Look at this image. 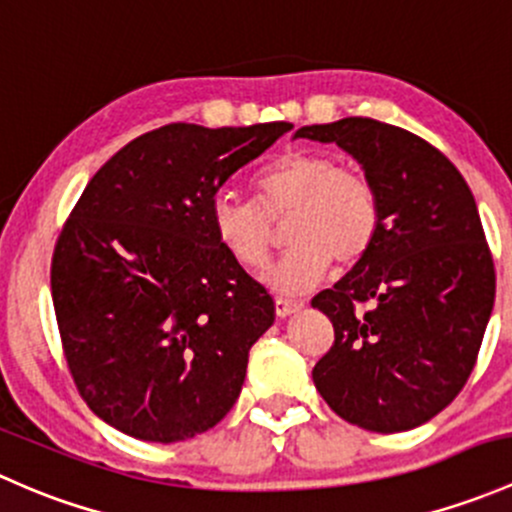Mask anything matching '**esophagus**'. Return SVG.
Wrapping results in <instances>:
<instances>
[{
    "instance_id": "obj_1",
    "label": "esophagus",
    "mask_w": 512,
    "mask_h": 512,
    "mask_svg": "<svg viewBox=\"0 0 512 512\" xmlns=\"http://www.w3.org/2000/svg\"><path fill=\"white\" fill-rule=\"evenodd\" d=\"M303 308V303L300 300H293V298H276V315L278 318H288V315L295 313V310Z\"/></svg>"
}]
</instances>
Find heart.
<instances>
[{
  "mask_svg": "<svg viewBox=\"0 0 512 512\" xmlns=\"http://www.w3.org/2000/svg\"><path fill=\"white\" fill-rule=\"evenodd\" d=\"M286 251L266 271L281 293H303L333 268L355 266L382 229V202L365 172L320 152H288L256 177V202L221 192L212 202V229L224 251L246 271L266 266L276 227L286 224Z\"/></svg>",
  "mask_w": 512,
  "mask_h": 512,
  "instance_id": "obj_1",
  "label": "heart"
}]
</instances>
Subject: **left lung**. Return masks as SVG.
Masks as SVG:
<instances>
[{
    "mask_svg": "<svg viewBox=\"0 0 512 512\" xmlns=\"http://www.w3.org/2000/svg\"><path fill=\"white\" fill-rule=\"evenodd\" d=\"M295 138L350 152L382 202L370 254L313 298L335 328L315 389L362 429H414L468 382L491 318L495 268L476 199L449 157L409 130L342 118Z\"/></svg>",
    "mask_w": 512,
    "mask_h": 512,
    "instance_id": "8db88e82",
    "label": "left lung"
}]
</instances>
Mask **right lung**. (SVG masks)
Here are the masks:
<instances>
[{
  "label": "right lung",
  "instance_id": "1",
  "mask_svg": "<svg viewBox=\"0 0 512 512\" xmlns=\"http://www.w3.org/2000/svg\"><path fill=\"white\" fill-rule=\"evenodd\" d=\"M291 128L162 125L83 189L51 258V298L73 384L105 424L172 444L234 407L276 305L217 241L212 202Z\"/></svg>",
  "mask_w": 512,
  "mask_h": 512
}]
</instances>
